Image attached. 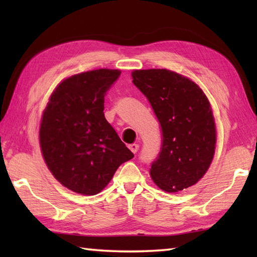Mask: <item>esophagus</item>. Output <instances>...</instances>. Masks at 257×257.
Here are the masks:
<instances>
[{
	"label": "esophagus",
	"instance_id": "obj_1",
	"mask_svg": "<svg viewBox=\"0 0 257 257\" xmlns=\"http://www.w3.org/2000/svg\"><path fill=\"white\" fill-rule=\"evenodd\" d=\"M128 148L132 150V152H134V154H136V152H137L139 149V146L137 144H132V145H129Z\"/></svg>",
	"mask_w": 257,
	"mask_h": 257
}]
</instances>
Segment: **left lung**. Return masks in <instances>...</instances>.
Instances as JSON below:
<instances>
[{
  "mask_svg": "<svg viewBox=\"0 0 257 257\" xmlns=\"http://www.w3.org/2000/svg\"><path fill=\"white\" fill-rule=\"evenodd\" d=\"M133 83L149 100L162 130L150 176L166 192L195 184L209 169L216 130L210 102L192 80L169 69H140Z\"/></svg>",
  "mask_w": 257,
  "mask_h": 257,
  "instance_id": "left-lung-1",
  "label": "left lung"
}]
</instances>
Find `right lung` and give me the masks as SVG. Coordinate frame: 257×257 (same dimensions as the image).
Listing matches in <instances>:
<instances>
[{
    "label": "right lung",
    "instance_id": "1",
    "mask_svg": "<svg viewBox=\"0 0 257 257\" xmlns=\"http://www.w3.org/2000/svg\"><path fill=\"white\" fill-rule=\"evenodd\" d=\"M118 69H96L64 79L52 94L40 127L42 155L65 188L94 195L134 154L103 114L105 95Z\"/></svg>",
    "mask_w": 257,
    "mask_h": 257
}]
</instances>
